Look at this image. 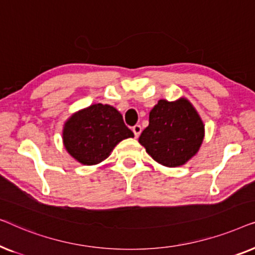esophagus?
<instances>
[{
    "instance_id": "1",
    "label": "esophagus",
    "mask_w": 255,
    "mask_h": 255,
    "mask_svg": "<svg viewBox=\"0 0 255 255\" xmlns=\"http://www.w3.org/2000/svg\"><path fill=\"white\" fill-rule=\"evenodd\" d=\"M132 131H133L134 137L138 138L139 135H140V133H141V127H140V125H134V127L132 128Z\"/></svg>"
}]
</instances>
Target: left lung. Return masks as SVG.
Wrapping results in <instances>:
<instances>
[{
	"mask_svg": "<svg viewBox=\"0 0 255 255\" xmlns=\"http://www.w3.org/2000/svg\"><path fill=\"white\" fill-rule=\"evenodd\" d=\"M148 127L139 142L160 165L179 167L197 154L204 139V124L186 97L159 100L149 111Z\"/></svg>",
	"mask_w": 255,
	"mask_h": 255,
	"instance_id": "8db88e82",
	"label": "left lung"
}]
</instances>
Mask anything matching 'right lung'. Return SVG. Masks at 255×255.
<instances>
[{"mask_svg": "<svg viewBox=\"0 0 255 255\" xmlns=\"http://www.w3.org/2000/svg\"><path fill=\"white\" fill-rule=\"evenodd\" d=\"M134 134L123 116L109 104L96 103L76 111L65 122L62 142L76 161L86 166L102 162L122 140Z\"/></svg>", "mask_w": 255, "mask_h": 255, "instance_id": "right-lung-1", "label": "right lung"}]
</instances>
